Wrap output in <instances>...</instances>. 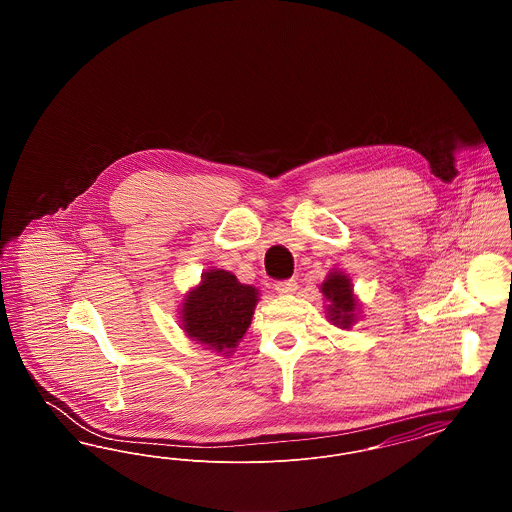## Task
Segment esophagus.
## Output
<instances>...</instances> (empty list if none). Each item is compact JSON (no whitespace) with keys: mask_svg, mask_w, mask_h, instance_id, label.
<instances>
[{"mask_svg":"<svg viewBox=\"0 0 512 512\" xmlns=\"http://www.w3.org/2000/svg\"><path fill=\"white\" fill-rule=\"evenodd\" d=\"M274 290L280 293V295H292V293L297 292V284H295V280L276 282V284H274Z\"/></svg>","mask_w":512,"mask_h":512,"instance_id":"34e87169","label":"esophagus"}]
</instances>
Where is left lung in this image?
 <instances>
[{
  "mask_svg": "<svg viewBox=\"0 0 512 512\" xmlns=\"http://www.w3.org/2000/svg\"><path fill=\"white\" fill-rule=\"evenodd\" d=\"M320 292L326 297L328 322L341 330H349L361 318V305L353 292L351 278L343 270H330L326 280L320 284Z\"/></svg>",
  "mask_w": 512,
  "mask_h": 512,
  "instance_id": "left-lung-1",
  "label": "left lung"
}]
</instances>
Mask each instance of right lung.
I'll list each match as a JSON object with an SVG mask.
<instances>
[{
    "mask_svg": "<svg viewBox=\"0 0 512 512\" xmlns=\"http://www.w3.org/2000/svg\"><path fill=\"white\" fill-rule=\"evenodd\" d=\"M257 303V288L242 284L230 270L209 268L199 284L184 293L180 328L205 349L230 357L244 340Z\"/></svg>",
    "mask_w": 512,
    "mask_h": 512,
    "instance_id": "right-lung-1",
    "label": "right lung"
}]
</instances>
